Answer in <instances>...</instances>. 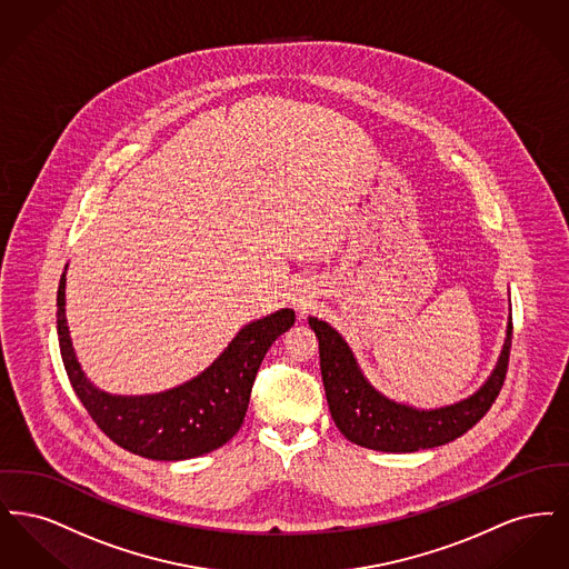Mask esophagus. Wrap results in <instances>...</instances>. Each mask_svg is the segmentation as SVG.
Instances as JSON below:
<instances>
[{
	"label": "esophagus",
	"mask_w": 569,
	"mask_h": 569,
	"mask_svg": "<svg viewBox=\"0 0 569 569\" xmlns=\"http://www.w3.org/2000/svg\"><path fill=\"white\" fill-rule=\"evenodd\" d=\"M302 309H305V307H302Z\"/></svg>",
	"instance_id": "esophagus-1"
}]
</instances>
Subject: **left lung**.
I'll use <instances>...</instances> for the list:
<instances>
[{
  "label": "left lung",
  "mask_w": 569,
  "mask_h": 569,
  "mask_svg": "<svg viewBox=\"0 0 569 569\" xmlns=\"http://www.w3.org/2000/svg\"><path fill=\"white\" fill-rule=\"evenodd\" d=\"M320 341V369L325 379L326 401L337 429L352 443L379 452H418L443 446L467 433L485 418L508 373L512 348V318L499 362L487 383L469 399L439 409L401 406L383 395L360 373L352 350L330 326L309 318Z\"/></svg>",
  "instance_id": "obj_1"
}]
</instances>
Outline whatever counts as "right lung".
<instances>
[{"label":"right lung","instance_id":"obj_1","mask_svg":"<svg viewBox=\"0 0 569 569\" xmlns=\"http://www.w3.org/2000/svg\"><path fill=\"white\" fill-rule=\"evenodd\" d=\"M279 309L244 326L216 362L188 383L160 395L112 397L89 383L66 325V272L57 290V335L68 379L98 429L123 450L151 460H183L213 452L241 429L260 362L272 341L295 325Z\"/></svg>","mask_w":569,"mask_h":569}]
</instances>
